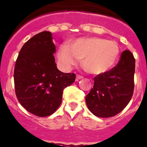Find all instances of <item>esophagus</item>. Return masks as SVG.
<instances>
[{
  "mask_svg": "<svg viewBox=\"0 0 147 147\" xmlns=\"http://www.w3.org/2000/svg\"><path fill=\"white\" fill-rule=\"evenodd\" d=\"M83 78V77L82 76H80V75H77L76 76V81H79L80 80H81V79Z\"/></svg>",
  "mask_w": 147,
  "mask_h": 147,
  "instance_id": "obj_1",
  "label": "esophagus"
}]
</instances>
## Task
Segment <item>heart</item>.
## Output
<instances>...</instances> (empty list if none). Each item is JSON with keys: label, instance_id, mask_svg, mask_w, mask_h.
I'll return each instance as SVG.
<instances>
[{"label": "heart", "instance_id": "heart-1", "mask_svg": "<svg viewBox=\"0 0 147 147\" xmlns=\"http://www.w3.org/2000/svg\"><path fill=\"white\" fill-rule=\"evenodd\" d=\"M120 48L116 42L100 38H80L61 46L59 62L69 68L77 59H82L83 68L92 75L105 73L114 67L119 59Z\"/></svg>", "mask_w": 147, "mask_h": 147}]
</instances>
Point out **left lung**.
I'll return each instance as SVG.
<instances>
[{
    "instance_id": "obj_1",
    "label": "left lung",
    "mask_w": 147,
    "mask_h": 147,
    "mask_svg": "<svg viewBox=\"0 0 147 147\" xmlns=\"http://www.w3.org/2000/svg\"><path fill=\"white\" fill-rule=\"evenodd\" d=\"M135 60L128 50L123 51L117 66L94 78V85L86 96V103L94 115L108 118L127 106L134 91Z\"/></svg>"
}]
</instances>
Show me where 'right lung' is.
<instances>
[{
  "instance_id": "1",
  "label": "right lung",
  "mask_w": 147,
  "mask_h": 147,
  "mask_svg": "<svg viewBox=\"0 0 147 147\" xmlns=\"http://www.w3.org/2000/svg\"><path fill=\"white\" fill-rule=\"evenodd\" d=\"M55 52L51 33L42 31L23 45L16 61L14 81L17 99L28 112L40 117L55 112L63 89L75 80L74 73L58 70Z\"/></svg>"
}]
</instances>
